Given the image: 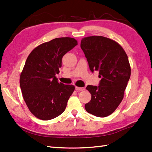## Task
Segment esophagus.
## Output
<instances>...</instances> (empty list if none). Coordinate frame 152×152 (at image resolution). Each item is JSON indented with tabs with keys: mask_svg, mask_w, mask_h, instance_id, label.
Returning a JSON list of instances; mask_svg holds the SVG:
<instances>
[{
	"mask_svg": "<svg viewBox=\"0 0 152 152\" xmlns=\"http://www.w3.org/2000/svg\"><path fill=\"white\" fill-rule=\"evenodd\" d=\"M76 89L78 91H84L85 90L84 88H80V87H76Z\"/></svg>",
	"mask_w": 152,
	"mask_h": 152,
	"instance_id": "obj_1",
	"label": "esophagus"
}]
</instances>
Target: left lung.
Listing matches in <instances>:
<instances>
[{
    "mask_svg": "<svg viewBox=\"0 0 152 152\" xmlns=\"http://www.w3.org/2000/svg\"><path fill=\"white\" fill-rule=\"evenodd\" d=\"M91 72L99 71V86H88L91 99L86 111L100 118L112 114L122 101L131 69L125 50L115 41L102 36L82 39L80 44Z\"/></svg>",
    "mask_w": 152,
    "mask_h": 152,
    "instance_id": "left-lung-1",
    "label": "left lung"
}]
</instances>
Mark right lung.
Listing matches in <instances>:
<instances>
[{
    "label": "right lung",
    "instance_id": "1",
    "mask_svg": "<svg viewBox=\"0 0 152 152\" xmlns=\"http://www.w3.org/2000/svg\"><path fill=\"white\" fill-rule=\"evenodd\" d=\"M77 44L73 38H57L39 45L28 55L19 83L28 110L37 118L50 120L65 110L75 87L59 83L56 75L64 55Z\"/></svg>",
    "mask_w": 152,
    "mask_h": 152
}]
</instances>
